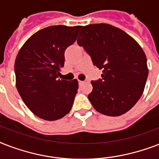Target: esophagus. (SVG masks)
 I'll use <instances>...</instances> for the list:
<instances>
[{"label":"esophagus","mask_w":159,"mask_h":159,"mask_svg":"<svg viewBox=\"0 0 159 159\" xmlns=\"http://www.w3.org/2000/svg\"><path fill=\"white\" fill-rule=\"evenodd\" d=\"M83 82H84L83 81H80V80H78V84H79V85H82Z\"/></svg>","instance_id":"1"}]
</instances>
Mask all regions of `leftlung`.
<instances>
[{"mask_svg": "<svg viewBox=\"0 0 159 159\" xmlns=\"http://www.w3.org/2000/svg\"><path fill=\"white\" fill-rule=\"evenodd\" d=\"M77 42L102 70L88 95L95 110L110 116L129 111L143 94L148 74L142 48L120 29L103 23L82 26Z\"/></svg>", "mask_w": 159, "mask_h": 159, "instance_id": "obj_1", "label": "left lung"}]
</instances>
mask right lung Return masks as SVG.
I'll use <instances>...</instances> for the list:
<instances>
[{
  "label": "right lung",
  "instance_id": "obj_1",
  "mask_svg": "<svg viewBox=\"0 0 159 159\" xmlns=\"http://www.w3.org/2000/svg\"><path fill=\"white\" fill-rule=\"evenodd\" d=\"M82 26L53 25L36 32L19 51L16 88L30 110L45 120H56L72 109L78 82L59 79L64 53L77 39Z\"/></svg>",
  "mask_w": 159,
  "mask_h": 159
}]
</instances>
